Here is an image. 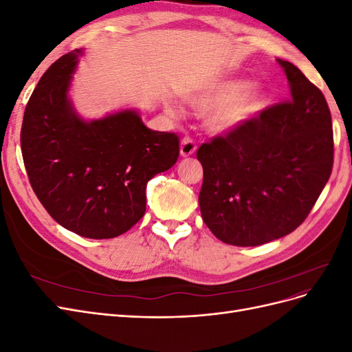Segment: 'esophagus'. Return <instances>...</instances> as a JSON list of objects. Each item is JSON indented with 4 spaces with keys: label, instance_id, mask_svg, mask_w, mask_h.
Returning a JSON list of instances; mask_svg holds the SVG:
<instances>
[{
    "label": "esophagus",
    "instance_id": "34e87169",
    "mask_svg": "<svg viewBox=\"0 0 352 352\" xmlns=\"http://www.w3.org/2000/svg\"><path fill=\"white\" fill-rule=\"evenodd\" d=\"M195 150H197L195 142L190 140V138H184L182 142H180V155L189 157L195 153Z\"/></svg>",
    "mask_w": 352,
    "mask_h": 352
}]
</instances>
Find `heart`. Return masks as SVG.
Segmentation results:
<instances>
[{
	"label": "heart",
	"instance_id": "b5f03b06",
	"mask_svg": "<svg viewBox=\"0 0 352 352\" xmlns=\"http://www.w3.org/2000/svg\"><path fill=\"white\" fill-rule=\"evenodd\" d=\"M186 98L194 107L210 109L206 124L211 133L228 135L254 120L267 105L269 94L248 79L229 78L206 85Z\"/></svg>",
	"mask_w": 352,
	"mask_h": 352
}]
</instances>
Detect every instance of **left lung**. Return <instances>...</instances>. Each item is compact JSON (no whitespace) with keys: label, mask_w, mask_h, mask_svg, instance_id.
<instances>
[{"label":"left lung","mask_w":352,"mask_h":352,"mask_svg":"<svg viewBox=\"0 0 352 352\" xmlns=\"http://www.w3.org/2000/svg\"><path fill=\"white\" fill-rule=\"evenodd\" d=\"M291 98L248 124L202 144L198 197L217 239L257 247L294 232L322 194L333 166L332 116L322 91L278 58Z\"/></svg>","instance_id":"left-lung-1"}]
</instances>
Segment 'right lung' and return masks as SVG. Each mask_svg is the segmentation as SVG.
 <instances>
[{
	"instance_id": "right-lung-1",
	"label": "right lung",
	"mask_w": 352,
	"mask_h": 352,
	"mask_svg": "<svg viewBox=\"0 0 352 352\" xmlns=\"http://www.w3.org/2000/svg\"><path fill=\"white\" fill-rule=\"evenodd\" d=\"M85 50L58 58L26 105L20 145L32 189L48 214L83 238L109 239L141 220L146 184L179 157L175 133L146 127L136 109L87 120L70 98Z\"/></svg>"
}]
</instances>
